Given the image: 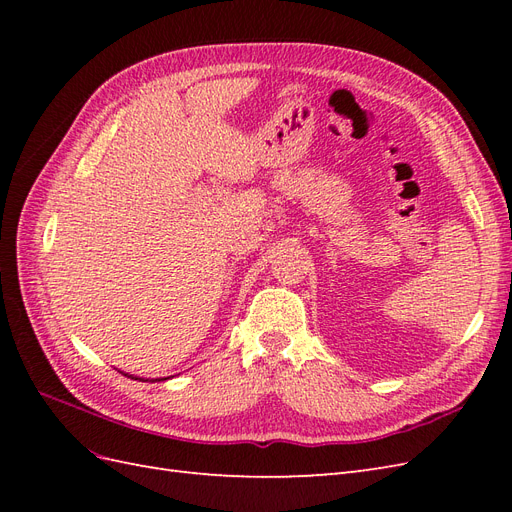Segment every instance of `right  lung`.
<instances>
[{
	"instance_id": "right-lung-1",
	"label": "right lung",
	"mask_w": 512,
	"mask_h": 512,
	"mask_svg": "<svg viewBox=\"0 0 512 512\" xmlns=\"http://www.w3.org/2000/svg\"><path fill=\"white\" fill-rule=\"evenodd\" d=\"M126 376H128V374H126ZM128 378H134V376H128ZM134 380H141V378H134ZM156 380L160 382V380H166V378H156Z\"/></svg>"
}]
</instances>
